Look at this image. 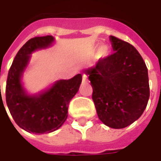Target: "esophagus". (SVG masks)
Instances as JSON below:
<instances>
[{
    "mask_svg": "<svg viewBox=\"0 0 161 161\" xmlns=\"http://www.w3.org/2000/svg\"><path fill=\"white\" fill-rule=\"evenodd\" d=\"M85 81H87V76L85 74H84L83 75V82H85Z\"/></svg>",
    "mask_w": 161,
    "mask_h": 161,
    "instance_id": "esophagus-1",
    "label": "esophagus"
}]
</instances>
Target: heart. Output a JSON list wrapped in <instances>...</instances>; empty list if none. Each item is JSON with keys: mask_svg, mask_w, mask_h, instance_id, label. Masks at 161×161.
Segmentation results:
<instances>
[{"mask_svg": "<svg viewBox=\"0 0 161 161\" xmlns=\"http://www.w3.org/2000/svg\"><path fill=\"white\" fill-rule=\"evenodd\" d=\"M100 53L101 55H103V54H106L107 53V49L105 47H102V48H97V47H94L88 53V55L89 56H93V55H96L97 53Z\"/></svg>", "mask_w": 161, "mask_h": 161, "instance_id": "b5f03b06", "label": "heart"}]
</instances>
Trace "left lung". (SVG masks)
I'll return each mask as SVG.
<instances>
[{"mask_svg":"<svg viewBox=\"0 0 161 161\" xmlns=\"http://www.w3.org/2000/svg\"><path fill=\"white\" fill-rule=\"evenodd\" d=\"M115 53L84 70L93 89L99 119L112 128H123L140 118L147 105L148 73L144 60L129 43L109 37Z\"/></svg>","mask_w":161,"mask_h":161,"instance_id":"left-lung-1","label":"left lung"}]
</instances>
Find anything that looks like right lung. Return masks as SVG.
<instances>
[{
  "label": "right lung",
  "mask_w": 161,
  "mask_h": 161,
  "mask_svg": "<svg viewBox=\"0 0 161 161\" xmlns=\"http://www.w3.org/2000/svg\"><path fill=\"white\" fill-rule=\"evenodd\" d=\"M53 42L54 38L51 35L28 40L16 54L8 75L6 102L10 114L19 128L33 134L51 133L64 124L68 116L69 103L82 83V75L77 74L68 80L57 81L40 94H26L21 76L31 54L49 47Z\"/></svg>",
  "instance_id": "add662e5"
}]
</instances>
